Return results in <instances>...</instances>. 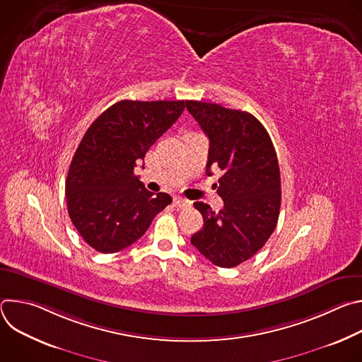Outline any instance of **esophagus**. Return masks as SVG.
Wrapping results in <instances>:
<instances>
[{
    "instance_id": "34e87169",
    "label": "esophagus",
    "mask_w": 362,
    "mask_h": 362,
    "mask_svg": "<svg viewBox=\"0 0 362 362\" xmlns=\"http://www.w3.org/2000/svg\"><path fill=\"white\" fill-rule=\"evenodd\" d=\"M173 203H175V206L176 208H179V209H185V208H189V206L192 204L187 199H183V197H179V196H176L175 199H173Z\"/></svg>"
}]
</instances>
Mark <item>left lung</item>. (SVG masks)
I'll use <instances>...</instances> for the list:
<instances>
[{
	"mask_svg": "<svg viewBox=\"0 0 362 362\" xmlns=\"http://www.w3.org/2000/svg\"><path fill=\"white\" fill-rule=\"evenodd\" d=\"M186 109L209 137L206 175L222 170L218 194L223 209L194 202L203 229L192 245L214 265L233 268L259 250L276 228L281 173L276 151L262 123L247 112L215 103L186 101Z\"/></svg>",
	"mask_w": 362,
	"mask_h": 362,
	"instance_id": "8db88e82",
	"label": "left lung"
}]
</instances>
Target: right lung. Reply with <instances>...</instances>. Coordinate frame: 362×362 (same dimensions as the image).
I'll return each mask as SVG.
<instances>
[{
    "label": "right lung",
    "instance_id": "1",
    "mask_svg": "<svg viewBox=\"0 0 362 362\" xmlns=\"http://www.w3.org/2000/svg\"><path fill=\"white\" fill-rule=\"evenodd\" d=\"M183 110L185 100H122L87 129L69 169L66 197L73 225L97 252L130 246L172 203L168 193L148 192L134 168Z\"/></svg>",
    "mask_w": 362,
    "mask_h": 362
}]
</instances>
